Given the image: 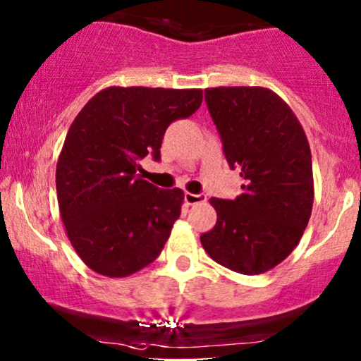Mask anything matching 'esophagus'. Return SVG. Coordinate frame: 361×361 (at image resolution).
Returning a JSON list of instances; mask_svg holds the SVG:
<instances>
[{
	"label": "esophagus",
	"instance_id": "1",
	"mask_svg": "<svg viewBox=\"0 0 361 361\" xmlns=\"http://www.w3.org/2000/svg\"><path fill=\"white\" fill-rule=\"evenodd\" d=\"M207 200V197L204 193H190L185 192V204L187 205H195V204H202V202Z\"/></svg>",
	"mask_w": 361,
	"mask_h": 361
}]
</instances>
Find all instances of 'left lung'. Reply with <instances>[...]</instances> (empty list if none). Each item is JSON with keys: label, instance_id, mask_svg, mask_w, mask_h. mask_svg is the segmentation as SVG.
Listing matches in <instances>:
<instances>
[{"label": "left lung", "instance_id": "1", "mask_svg": "<svg viewBox=\"0 0 361 361\" xmlns=\"http://www.w3.org/2000/svg\"><path fill=\"white\" fill-rule=\"evenodd\" d=\"M205 102L243 192L211 199L217 221L202 247L231 271L262 274L295 250L310 219V145L290 106L265 87L205 89Z\"/></svg>", "mask_w": 361, "mask_h": 361}]
</instances>
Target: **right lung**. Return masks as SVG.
Wrapping results in <instances>:
<instances>
[{
	"mask_svg": "<svg viewBox=\"0 0 361 361\" xmlns=\"http://www.w3.org/2000/svg\"><path fill=\"white\" fill-rule=\"evenodd\" d=\"M200 89L108 87L71 123L56 164L59 214L87 267L126 277L159 257L180 217L183 190L137 176L161 159L166 128L200 108Z\"/></svg>",
	"mask_w": 361,
	"mask_h": 361,
	"instance_id": "right-lung-1",
	"label": "right lung"
}]
</instances>
